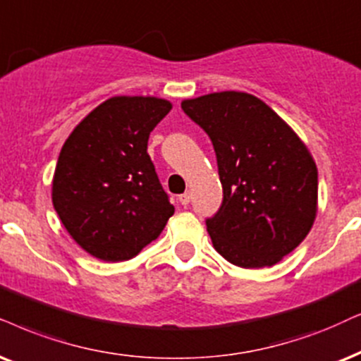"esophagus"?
Listing matches in <instances>:
<instances>
[{
  "label": "esophagus",
  "mask_w": 361,
  "mask_h": 361,
  "mask_svg": "<svg viewBox=\"0 0 361 361\" xmlns=\"http://www.w3.org/2000/svg\"><path fill=\"white\" fill-rule=\"evenodd\" d=\"M190 200H191V193H190V191H186V193L180 195V203L185 204V207L190 203Z\"/></svg>",
  "instance_id": "obj_1"
}]
</instances>
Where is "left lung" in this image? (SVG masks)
Instances as JSON below:
<instances>
[{
  "label": "left lung",
  "mask_w": 361,
  "mask_h": 361,
  "mask_svg": "<svg viewBox=\"0 0 361 361\" xmlns=\"http://www.w3.org/2000/svg\"><path fill=\"white\" fill-rule=\"evenodd\" d=\"M212 140L223 202L207 218L213 246L241 268L271 267L317 216L318 171L295 131L262 99L221 91L181 103Z\"/></svg>",
  "instance_id": "left-lung-1"
}]
</instances>
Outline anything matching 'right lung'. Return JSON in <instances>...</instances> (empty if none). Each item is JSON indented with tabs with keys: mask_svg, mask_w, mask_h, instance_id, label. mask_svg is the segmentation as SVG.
Masks as SVG:
<instances>
[{
	"mask_svg": "<svg viewBox=\"0 0 361 361\" xmlns=\"http://www.w3.org/2000/svg\"><path fill=\"white\" fill-rule=\"evenodd\" d=\"M170 109L161 98H109L63 145L53 207L73 240L94 258L136 257L175 213L147 152L149 133Z\"/></svg>",
	"mask_w": 361,
	"mask_h": 361,
	"instance_id": "obj_1",
	"label": "right lung"
}]
</instances>
